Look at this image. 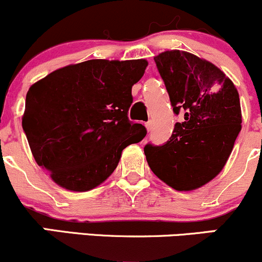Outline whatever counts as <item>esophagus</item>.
I'll return each mask as SVG.
<instances>
[{"label": "esophagus", "mask_w": 262, "mask_h": 262, "mask_svg": "<svg viewBox=\"0 0 262 262\" xmlns=\"http://www.w3.org/2000/svg\"><path fill=\"white\" fill-rule=\"evenodd\" d=\"M151 125H152L151 121H149V122L145 123V127H146V129H148V130H150V129H151Z\"/></svg>", "instance_id": "1"}]
</instances>
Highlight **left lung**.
Wrapping results in <instances>:
<instances>
[{
	"mask_svg": "<svg viewBox=\"0 0 262 262\" xmlns=\"http://www.w3.org/2000/svg\"><path fill=\"white\" fill-rule=\"evenodd\" d=\"M173 113H183L162 145L144 146L159 179L177 191L206 185L221 172L242 129L239 93L217 66L180 50L155 56Z\"/></svg>",
	"mask_w": 262,
	"mask_h": 262,
	"instance_id": "1",
	"label": "left lung"
}]
</instances>
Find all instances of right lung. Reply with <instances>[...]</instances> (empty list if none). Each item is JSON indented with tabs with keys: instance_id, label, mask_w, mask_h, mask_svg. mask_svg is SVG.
Wrapping results in <instances>:
<instances>
[{
	"instance_id": "1",
	"label": "right lung",
	"mask_w": 262,
	"mask_h": 262,
	"mask_svg": "<svg viewBox=\"0 0 262 262\" xmlns=\"http://www.w3.org/2000/svg\"><path fill=\"white\" fill-rule=\"evenodd\" d=\"M146 60H89L55 70L29 89L22 119L32 154L59 186L83 192L116 170L146 128L129 121L132 86Z\"/></svg>"
}]
</instances>
